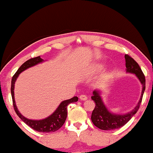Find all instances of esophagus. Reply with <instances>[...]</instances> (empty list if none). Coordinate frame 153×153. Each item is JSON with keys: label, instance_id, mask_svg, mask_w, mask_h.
Wrapping results in <instances>:
<instances>
[{"label": "esophagus", "instance_id": "obj_1", "mask_svg": "<svg viewBox=\"0 0 153 153\" xmlns=\"http://www.w3.org/2000/svg\"><path fill=\"white\" fill-rule=\"evenodd\" d=\"M79 99H80L81 100H86L87 99V97L86 95H81L79 96Z\"/></svg>", "mask_w": 153, "mask_h": 153}]
</instances>
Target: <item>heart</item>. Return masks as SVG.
I'll use <instances>...</instances> for the list:
<instances>
[{"label": "heart", "mask_w": 153, "mask_h": 153, "mask_svg": "<svg viewBox=\"0 0 153 153\" xmlns=\"http://www.w3.org/2000/svg\"><path fill=\"white\" fill-rule=\"evenodd\" d=\"M100 68V66H95V67H94V71H98V70H99Z\"/></svg>", "instance_id": "1"}]
</instances>
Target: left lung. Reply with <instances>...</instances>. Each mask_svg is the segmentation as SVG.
I'll use <instances>...</instances> for the list:
<instances>
[{
  "mask_svg": "<svg viewBox=\"0 0 153 153\" xmlns=\"http://www.w3.org/2000/svg\"><path fill=\"white\" fill-rule=\"evenodd\" d=\"M126 72L136 75L142 85V91L140 100L134 109L126 114H117L110 112L103 102L100 90H94L91 99L95 102V108L92 111L91 121L94 126L100 130H110L121 128L126 125L135 114L140 107L142 98L146 89V79L140 66L135 60L128 55H125Z\"/></svg>",
  "mask_w": 153,
  "mask_h": 153,
  "instance_id": "8db88e82",
  "label": "left lung"
}]
</instances>
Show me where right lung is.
Here are the masks:
<instances>
[{
    "label": "right lung",
    "mask_w": 153,
    "mask_h": 153,
    "mask_svg": "<svg viewBox=\"0 0 153 153\" xmlns=\"http://www.w3.org/2000/svg\"><path fill=\"white\" fill-rule=\"evenodd\" d=\"M42 62H44V59H42L40 56H38V57H33L28 59L19 67L16 74L12 77L11 83V94L14 110L16 111V114L19 116V117L25 123H26L27 126L33 128V130L37 131V132H52L59 130L65 123L66 117H67V106L70 103L77 102L78 100V98L77 96H74V98L68 99V100L62 101L52 114L42 120H32L23 117L17 109L14 100V84L19 74L21 72H23V71L26 70L27 68L35 66Z\"/></svg>",
    "instance_id": "1"
}]
</instances>
